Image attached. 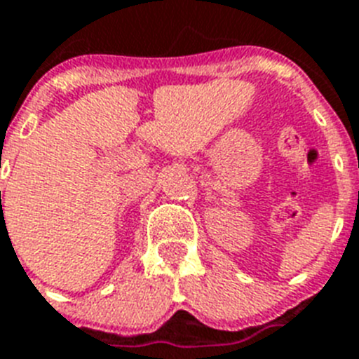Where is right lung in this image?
<instances>
[{
    "label": "right lung",
    "mask_w": 359,
    "mask_h": 359,
    "mask_svg": "<svg viewBox=\"0 0 359 359\" xmlns=\"http://www.w3.org/2000/svg\"><path fill=\"white\" fill-rule=\"evenodd\" d=\"M0 195H1V194H0Z\"/></svg>",
    "instance_id": "obj_1"
}]
</instances>
